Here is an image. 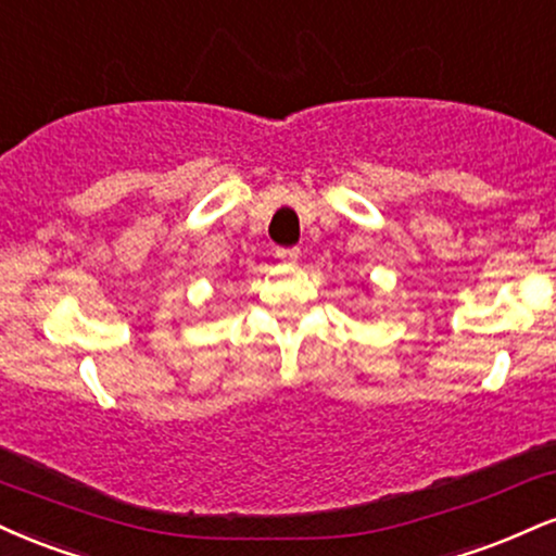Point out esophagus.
Segmentation results:
<instances>
[{"instance_id":"34e87169","label":"esophagus","mask_w":556,"mask_h":556,"mask_svg":"<svg viewBox=\"0 0 556 556\" xmlns=\"http://www.w3.org/2000/svg\"><path fill=\"white\" fill-rule=\"evenodd\" d=\"M299 254H302L299 252V247H278L276 250V257L283 260V263H296Z\"/></svg>"}]
</instances>
